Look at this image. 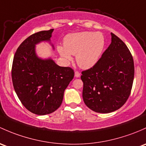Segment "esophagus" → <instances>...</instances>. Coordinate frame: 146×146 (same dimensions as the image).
Returning <instances> with one entry per match:
<instances>
[{
  "label": "esophagus",
  "mask_w": 146,
  "mask_h": 146,
  "mask_svg": "<svg viewBox=\"0 0 146 146\" xmlns=\"http://www.w3.org/2000/svg\"><path fill=\"white\" fill-rule=\"evenodd\" d=\"M80 76V73H79L78 71H76L75 72V77L76 78H79Z\"/></svg>",
  "instance_id": "34e87169"
}]
</instances>
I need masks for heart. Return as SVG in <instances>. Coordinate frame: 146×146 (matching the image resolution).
I'll list each match as a JSON object with an SVG mask.
<instances>
[{"instance_id":"obj_1","label":"heart","mask_w":146,"mask_h":146,"mask_svg":"<svg viewBox=\"0 0 146 146\" xmlns=\"http://www.w3.org/2000/svg\"><path fill=\"white\" fill-rule=\"evenodd\" d=\"M64 46L57 47L61 57L70 61L71 54H76L78 66L87 69L92 67L99 61L105 46V39L99 32H79L66 37Z\"/></svg>"}]
</instances>
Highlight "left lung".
<instances>
[{
  "instance_id": "8db88e82",
  "label": "left lung",
  "mask_w": 146,
  "mask_h": 146,
  "mask_svg": "<svg viewBox=\"0 0 146 146\" xmlns=\"http://www.w3.org/2000/svg\"><path fill=\"white\" fill-rule=\"evenodd\" d=\"M134 77L132 55L125 42L111 33V43L97 63L82 72L84 102L96 113L119 109L131 94Z\"/></svg>"
}]
</instances>
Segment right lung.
Here are the masks:
<instances>
[{"instance_id": "right-lung-1", "label": "right lung", "mask_w": 146, "mask_h": 146, "mask_svg": "<svg viewBox=\"0 0 146 146\" xmlns=\"http://www.w3.org/2000/svg\"><path fill=\"white\" fill-rule=\"evenodd\" d=\"M54 29L30 36L14 56L12 80L18 98L27 110L43 115L59 108L64 93L74 77L70 67H61L52 59H42L36 54V44L50 41Z\"/></svg>"}]
</instances>
